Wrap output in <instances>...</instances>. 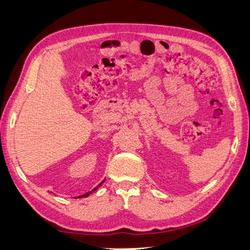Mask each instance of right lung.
<instances>
[{
	"mask_svg": "<svg viewBox=\"0 0 250 250\" xmlns=\"http://www.w3.org/2000/svg\"><path fill=\"white\" fill-rule=\"evenodd\" d=\"M104 181H105V180H103L101 184H99L98 186H96V187H95V188H94L93 190H90V191H88V192H86V193H84V194H82V196H79V198H86V197H88L90 193H92V192H94V191H96V190L98 189V187H99V186H101L102 184H104Z\"/></svg>",
	"mask_w": 250,
	"mask_h": 250,
	"instance_id": "add662e5",
	"label": "right lung"
}]
</instances>
